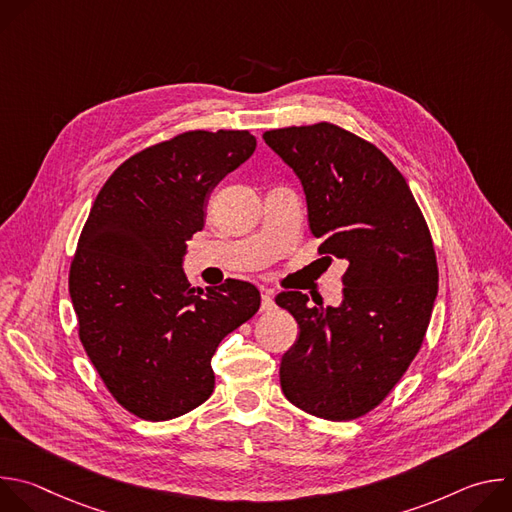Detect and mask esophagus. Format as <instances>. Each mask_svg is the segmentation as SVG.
I'll list each match as a JSON object with an SVG mask.
<instances>
[{
	"mask_svg": "<svg viewBox=\"0 0 512 512\" xmlns=\"http://www.w3.org/2000/svg\"><path fill=\"white\" fill-rule=\"evenodd\" d=\"M271 310H275L273 294H271V289H263V296H261V312H271Z\"/></svg>",
	"mask_w": 512,
	"mask_h": 512,
	"instance_id": "esophagus-1",
	"label": "esophagus"
}]
</instances>
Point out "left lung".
Segmentation results:
<instances>
[{
    "label": "left lung",
    "mask_w": 512,
    "mask_h": 512,
    "mask_svg": "<svg viewBox=\"0 0 512 512\" xmlns=\"http://www.w3.org/2000/svg\"><path fill=\"white\" fill-rule=\"evenodd\" d=\"M302 182L324 259L348 263L340 306L281 291L300 326L279 367L281 391L302 411L348 421L375 409L421 348L437 296L425 218L391 160L373 143L316 123L263 133Z\"/></svg>",
    "instance_id": "left-lung-1"
}]
</instances>
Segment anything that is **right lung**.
Listing matches in <instances>:
<instances>
[{"label": "right lung", "instance_id": "right-lung-1", "mask_svg": "<svg viewBox=\"0 0 512 512\" xmlns=\"http://www.w3.org/2000/svg\"><path fill=\"white\" fill-rule=\"evenodd\" d=\"M257 148L249 131H188L125 160L97 194L70 265L81 342L109 393L148 421L180 417L214 389L210 358L255 316L241 279L192 287L182 263L214 186Z\"/></svg>", "mask_w": 512, "mask_h": 512}]
</instances>
